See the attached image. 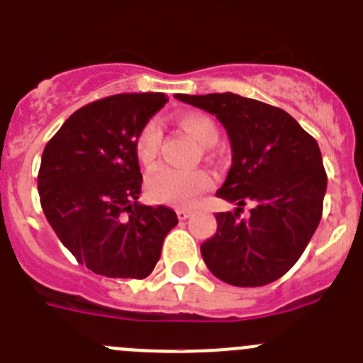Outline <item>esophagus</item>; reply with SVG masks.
Instances as JSON below:
<instances>
[{
    "mask_svg": "<svg viewBox=\"0 0 363 363\" xmlns=\"http://www.w3.org/2000/svg\"><path fill=\"white\" fill-rule=\"evenodd\" d=\"M191 215H193L191 209H184V208L177 209V216H179V220H188L189 216H191Z\"/></svg>",
    "mask_w": 363,
    "mask_h": 363,
    "instance_id": "34e87169",
    "label": "esophagus"
}]
</instances>
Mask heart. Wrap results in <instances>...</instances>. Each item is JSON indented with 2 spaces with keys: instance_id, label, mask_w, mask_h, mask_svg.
<instances>
[{
  "instance_id": "1",
  "label": "heart",
  "mask_w": 363,
  "mask_h": 363,
  "mask_svg": "<svg viewBox=\"0 0 363 363\" xmlns=\"http://www.w3.org/2000/svg\"><path fill=\"white\" fill-rule=\"evenodd\" d=\"M179 125L201 147L209 148L218 141L216 123L206 114L186 113L177 118ZM161 147V128L150 121L141 128L135 140V154L143 164H152L157 157ZM211 186V177L206 172H188L162 166L148 177L147 188L152 201L172 206H193L201 199L202 193Z\"/></svg>"
}]
</instances>
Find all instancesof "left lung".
I'll use <instances>...</instances> for the list:
<instances>
[{"mask_svg": "<svg viewBox=\"0 0 363 363\" xmlns=\"http://www.w3.org/2000/svg\"><path fill=\"white\" fill-rule=\"evenodd\" d=\"M225 127L233 164L216 197V235L201 245L208 269L233 286H263L289 272L323 216L328 177L317 141L283 109L235 93L175 94ZM247 201L249 219H240Z\"/></svg>", "mask_w": 363, "mask_h": 363, "instance_id": "obj_1", "label": "left lung"}]
</instances>
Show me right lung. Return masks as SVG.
<instances>
[{
	"mask_svg": "<svg viewBox=\"0 0 363 363\" xmlns=\"http://www.w3.org/2000/svg\"><path fill=\"white\" fill-rule=\"evenodd\" d=\"M162 93L114 94L71 114L40 159L37 188L50 225L77 262L105 277L154 270L174 209L143 206L135 140Z\"/></svg>",
	"mask_w": 363,
	"mask_h": 363,
	"instance_id": "add662e5",
	"label": "right lung"
}]
</instances>
